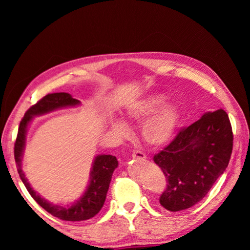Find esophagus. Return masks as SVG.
Listing matches in <instances>:
<instances>
[{
    "instance_id": "34e87169",
    "label": "esophagus",
    "mask_w": 250,
    "mask_h": 250,
    "mask_svg": "<svg viewBox=\"0 0 250 250\" xmlns=\"http://www.w3.org/2000/svg\"><path fill=\"white\" fill-rule=\"evenodd\" d=\"M132 158L134 159V160H146V154L143 153L142 151H134L133 153H132Z\"/></svg>"
}]
</instances>
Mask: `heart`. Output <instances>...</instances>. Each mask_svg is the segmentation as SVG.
<instances>
[{"label": "heart", "mask_w": 250, "mask_h": 250, "mask_svg": "<svg viewBox=\"0 0 250 250\" xmlns=\"http://www.w3.org/2000/svg\"><path fill=\"white\" fill-rule=\"evenodd\" d=\"M167 96L162 92L150 94L142 99L137 100L126 109V118L130 121H145L142 126V135L146 143L159 146L170 142L180 125L181 115L174 104H164ZM113 132L119 137H128L130 128L126 122L115 119L111 124Z\"/></svg>", "instance_id": "heart-1"}]
</instances>
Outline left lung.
<instances>
[{"label": "left lung", "mask_w": 250, "mask_h": 250, "mask_svg": "<svg viewBox=\"0 0 250 250\" xmlns=\"http://www.w3.org/2000/svg\"><path fill=\"white\" fill-rule=\"evenodd\" d=\"M232 140L229 118L223 109L205 113L200 120L180 129L153 158L167 180L160 204L170 211H179L202 201L225 172Z\"/></svg>", "instance_id": "8db88e82"}]
</instances>
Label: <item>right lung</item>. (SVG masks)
<instances>
[{
    "label": "right lung",
    "instance_id": "right-lung-1",
    "mask_svg": "<svg viewBox=\"0 0 250 250\" xmlns=\"http://www.w3.org/2000/svg\"><path fill=\"white\" fill-rule=\"evenodd\" d=\"M78 104L79 100L74 99L73 97L69 94H66V92H55V94L46 95L25 112L22 121L20 122L18 137H16L14 143V158L16 167H18L21 180L24 183L25 188H27L28 193L49 214H52L53 216L59 219H62V221L68 222L86 221V219L94 217L103 208L109 189L110 181H111L112 173L118 167L116 156L110 154L96 156L90 173V182L89 185H88L87 191L84 192L83 197L79 201L76 202L71 206L67 207L50 204V203L46 202L44 198H42L39 194H36V192L31 188L22 168H21V158H22L23 149L25 146V134H26L27 125L34 116L43 115V113L49 112L55 109L67 107V105H75Z\"/></svg>",
    "mask_w": 250,
    "mask_h": 250
}]
</instances>
